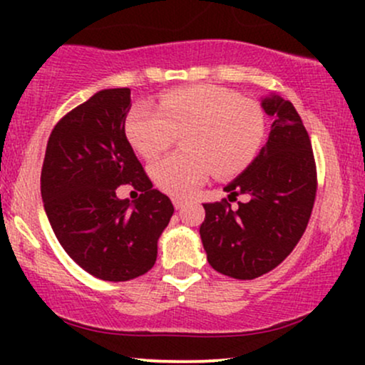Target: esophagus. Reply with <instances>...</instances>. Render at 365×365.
I'll list each match as a JSON object with an SVG mask.
<instances>
[{
	"instance_id": "1",
	"label": "esophagus",
	"mask_w": 365,
	"mask_h": 365,
	"mask_svg": "<svg viewBox=\"0 0 365 365\" xmlns=\"http://www.w3.org/2000/svg\"><path fill=\"white\" fill-rule=\"evenodd\" d=\"M185 204H187V200L182 199V197H173V206L177 209H182Z\"/></svg>"
}]
</instances>
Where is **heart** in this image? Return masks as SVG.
<instances>
[{
	"label": "heart",
	"instance_id": "1",
	"mask_svg": "<svg viewBox=\"0 0 365 365\" xmlns=\"http://www.w3.org/2000/svg\"><path fill=\"white\" fill-rule=\"evenodd\" d=\"M264 113L252 99L216 86L168 91L158 104L139 103L127 116V137L137 153L154 159L181 135L185 150L150 166V177L171 195H188L215 173L232 177L252 161L264 137Z\"/></svg>",
	"mask_w": 365,
	"mask_h": 365
}]
</instances>
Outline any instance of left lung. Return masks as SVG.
I'll use <instances>...</instances> for the list:
<instances>
[{"label": "left lung", "instance_id": "8db88e82", "mask_svg": "<svg viewBox=\"0 0 365 365\" xmlns=\"http://www.w3.org/2000/svg\"><path fill=\"white\" fill-rule=\"evenodd\" d=\"M262 108L274 120L269 139L225 187L230 200L204 204L200 225L209 264L235 279L259 278L282 264L302 238L316 200V159L302 118L278 96L264 99ZM237 195L251 199L232 210Z\"/></svg>", "mask_w": 365, "mask_h": 365}]
</instances>
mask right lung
Here are the masks:
<instances>
[{"instance_id":"1","label":"right lung","mask_w":365,"mask_h":365,"mask_svg":"<svg viewBox=\"0 0 365 365\" xmlns=\"http://www.w3.org/2000/svg\"><path fill=\"white\" fill-rule=\"evenodd\" d=\"M130 89H104L54 125L41 171L46 215L65 252L104 282H128L156 262L173 204L153 188L125 135ZM120 185L141 192L133 207Z\"/></svg>"}]
</instances>
